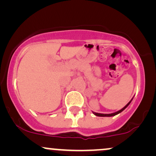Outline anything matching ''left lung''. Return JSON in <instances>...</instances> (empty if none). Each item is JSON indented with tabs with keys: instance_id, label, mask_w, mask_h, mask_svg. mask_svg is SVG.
I'll return each instance as SVG.
<instances>
[{
	"instance_id": "obj_1",
	"label": "left lung",
	"mask_w": 156,
	"mask_h": 156,
	"mask_svg": "<svg viewBox=\"0 0 156 156\" xmlns=\"http://www.w3.org/2000/svg\"><path fill=\"white\" fill-rule=\"evenodd\" d=\"M133 98H132V99L130 100V101H129V103H128V104L125 105V106L123 107V108H122V109H120V110L117 111V112L112 113V114H101V113H96V112H92V113H93V114H94L95 116H98V117H114V116L117 115V114H119V113H121L122 112V111H124L125 109L128 106V105H129L130 103H131V101H132V100H133Z\"/></svg>"
}]
</instances>
